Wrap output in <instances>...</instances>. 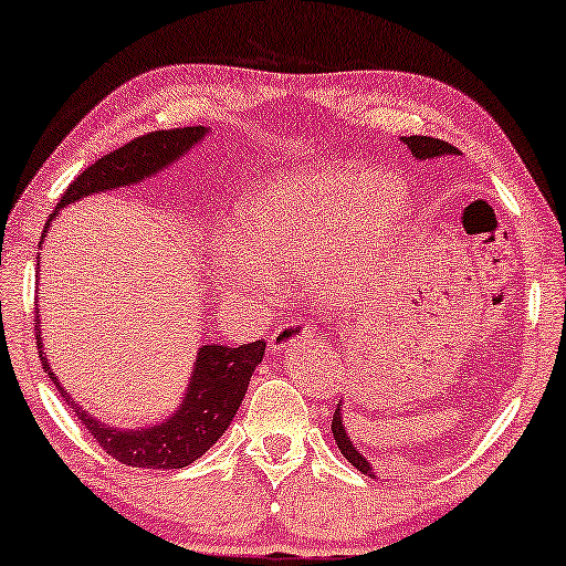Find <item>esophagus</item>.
<instances>
[{
	"instance_id": "esophagus-1",
	"label": "esophagus",
	"mask_w": 566,
	"mask_h": 566,
	"mask_svg": "<svg viewBox=\"0 0 566 566\" xmlns=\"http://www.w3.org/2000/svg\"><path fill=\"white\" fill-rule=\"evenodd\" d=\"M314 324L312 322H304L301 316H289V319H283L277 324L275 332H273V339H270V345L275 347V350H285V347L296 345V343H304V339H312L314 337Z\"/></svg>"
}]
</instances>
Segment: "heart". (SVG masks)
I'll use <instances>...</instances> for the list:
<instances>
[{"label":"heart","instance_id":"1","mask_svg":"<svg viewBox=\"0 0 566 566\" xmlns=\"http://www.w3.org/2000/svg\"><path fill=\"white\" fill-rule=\"evenodd\" d=\"M407 192L391 175L314 167L270 180L239 208L231 247L216 260L229 289L268 285L265 262L281 270L312 268L324 296H360L407 227Z\"/></svg>","mask_w":566,"mask_h":566}]
</instances>
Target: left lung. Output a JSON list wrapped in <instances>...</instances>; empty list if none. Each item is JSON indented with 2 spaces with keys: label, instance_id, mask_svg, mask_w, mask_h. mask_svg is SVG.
I'll use <instances>...</instances> for the list:
<instances>
[{
  "label": "left lung",
  "instance_id": "8db88e82",
  "mask_svg": "<svg viewBox=\"0 0 566 566\" xmlns=\"http://www.w3.org/2000/svg\"><path fill=\"white\" fill-rule=\"evenodd\" d=\"M401 142L409 146V151H412V157H417V159H432V157H443V154H459L455 146H451L448 142H440V138H430V136H401ZM339 409H343V405H339L335 409V415H332V432H335L337 448L343 451L345 459L350 461L355 469L363 471V474L374 476V469H370V463L363 459L358 451H355L353 440L347 438V432L343 428V420H339V415H343Z\"/></svg>",
  "mask_w": 566,
  "mask_h": 566
}]
</instances>
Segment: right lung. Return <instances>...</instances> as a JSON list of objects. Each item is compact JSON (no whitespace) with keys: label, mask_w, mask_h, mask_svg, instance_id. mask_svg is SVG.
I'll list each match as a JSON object with an SVG mask.
<instances>
[{"label":"right lung","mask_w":566,"mask_h":566,"mask_svg":"<svg viewBox=\"0 0 566 566\" xmlns=\"http://www.w3.org/2000/svg\"><path fill=\"white\" fill-rule=\"evenodd\" d=\"M203 136V126L165 128L138 136L134 142L105 154L103 159H97L95 165L84 169L61 192L59 208L74 203V200L84 196H92V192L113 190L120 188V185H130L149 175H157L159 169L172 165L175 159H180L185 151L192 149ZM53 216L56 213L49 216L45 231H49ZM35 327H41L38 316ZM35 339L43 368L49 370V378L59 389L61 399L72 407V412L80 417L84 428L90 430V436L97 440L107 455L136 469H182L200 459L223 436L229 422L234 420L254 368L260 366L262 355H265V343L262 339L239 347L203 345L198 350V360L196 368H192V378L188 394L182 399V407L167 422L144 430H115L111 424L97 422L95 417H90L69 397L64 386L59 384L56 374L51 370L49 360H45L41 335H35Z\"/></svg>","instance_id":"right-lung-1"}]
</instances>
